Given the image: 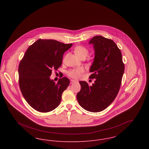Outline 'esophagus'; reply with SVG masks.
<instances>
[{"mask_svg": "<svg viewBox=\"0 0 149 149\" xmlns=\"http://www.w3.org/2000/svg\"><path fill=\"white\" fill-rule=\"evenodd\" d=\"M78 81L77 80H72L71 79L70 80V84H74V83H78Z\"/></svg>", "mask_w": 149, "mask_h": 149, "instance_id": "obj_1", "label": "esophagus"}]
</instances>
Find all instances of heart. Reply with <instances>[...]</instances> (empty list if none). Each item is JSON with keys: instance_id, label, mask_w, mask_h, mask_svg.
<instances>
[{"instance_id": "b5f03b06", "label": "heart", "mask_w": 149, "mask_h": 149, "mask_svg": "<svg viewBox=\"0 0 149 149\" xmlns=\"http://www.w3.org/2000/svg\"><path fill=\"white\" fill-rule=\"evenodd\" d=\"M75 54L79 57L80 58L81 57H86L88 55L89 51L86 49L85 47L82 46H79L77 47L74 50ZM84 71V69L83 68H79L74 69H71L68 71V75L71 78L77 79L79 78L80 75Z\"/></svg>"}]
</instances>
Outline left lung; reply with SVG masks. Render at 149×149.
Returning <instances> with one entry per match:
<instances>
[{"label":"left lung","instance_id":"8db88e82","mask_svg":"<svg viewBox=\"0 0 149 149\" xmlns=\"http://www.w3.org/2000/svg\"><path fill=\"white\" fill-rule=\"evenodd\" d=\"M89 44L93 45L95 53L89 78L95 79L92 86L84 81H79L81 89L77 98L84 109L98 112L109 106L117 95L125 65L120 50L113 40L96 36Z\"/></svg>","mask_w":149,"mask_h":149}]
</instances>
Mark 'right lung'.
Returning <instances> with one entry per match:
<instances>
[{"label":"right lung","instance_id":"obj_1","mask_svg":"<svg viewBox=\"0 0 149 149\" xmlns=\"http://www.w3.org/2000/svg\"><path fill=\"white\" fill-rule=\"evenodd\" d=\"M72 44L54 40L39 39L30 46L18 68L22 94L30 106L40 112H49L58 106L62 94L70 84L68 78L57 83L50 79L52 70L62 64L65 52Z\"/></svg>","mask_w":149,"mask_h":149}]
</instances>
